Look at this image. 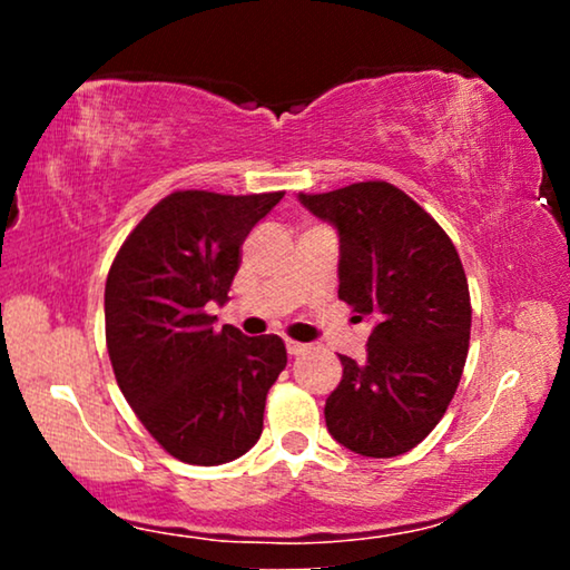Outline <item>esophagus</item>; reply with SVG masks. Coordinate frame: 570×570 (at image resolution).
<instances>
[{
  "label": "esophagus",
  "mask_w": 570,
  "mask_h": 570,
  "mask_svg": "<svg viewBox=\"0 0 570 570\" xmlns=\"http://www.w3.org/2000/svg\"><path fill=\"white\" fill-rule=\"evenodd\" d=\"M285 347H287V355H293V357L306 353V345H301V342H293V340H287Z\"/></svg>",
  "instance_id": "obj_1"
}]
</instances>
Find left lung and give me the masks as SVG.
<instances>
[{"mask_svg":"<svg viewBox=\"0 0 570 570\" xmlns=\"http://www.w3.org/2000/svg\"><path fill=\"white\" fill-rule=\"evenodd\" d=\"M298 199L340 233V301L376 318L363 361L340 355L326 428L361 456H400L439 425L462 379L472 326L462 259L446 230L394 184Z\"/></svg>","mask_w":570,"mask_h":570,"instance_id":"8db88e82","label":"left lung"}]
</instances>
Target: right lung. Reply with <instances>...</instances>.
Returning <instances> with one entry per match:
<instances>
[{
	"label": "right lung",
	"mask_w": 570,
	"mask_h": 570,
	"mask_svg": "<svg viewBox=\"0 0 570 570\" xmlns=\"http://www.w3.org/2000/svg\"><path fill=\"white\" fill-rule=\"evenodd\" d=\"M285 191H174L124 240L106 279V345L116 384L155 441L215 466L259 441L264 402L285 368L277 334L215 330L240 246Z\"/></svg>",
	"instance_id": "add662e5"
}]
</instances>
